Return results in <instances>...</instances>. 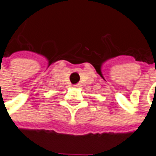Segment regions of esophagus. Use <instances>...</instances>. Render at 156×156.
I'll use <instances>...</instances> for the list:
<instances>
[{
  "instance_id": "34e87169",
  "label": "esophagus",
  "mask_w": 156,
  "mask_h": 156,
  "mask_svg": "<svg viewBox=\"0 0 156 156\" xmlns=\"http://www.w3.org/2000/svg\"><path fill=\"white\" fill-rule=\"evenodd\" d=\"M78 86H79L78 84H77V85H74V87H78Z\"/></svg>"
}]
</instances>
